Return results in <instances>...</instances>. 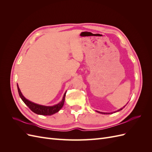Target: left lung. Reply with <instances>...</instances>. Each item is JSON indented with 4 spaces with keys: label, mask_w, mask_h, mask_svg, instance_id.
Instances as JSON below:
<instances>
[{
    "label": "left lung",
    "mask_w": 152,
    "mask_h": 152,
    "mask_svg": "<svg viewBox=\"0 0 152 152\" xmlns=\"http://www.w3.org/2000/svg\"><path fill=\"white\" fill-rule=\"evenodd\" d=\"M124 107H123V108H124ZM123 108H121L120 110H118V111H117V112H118V111H120V110H122L123 109ZM96 112H98V113H102V114H110V113H104V112H98V111H96ZM117 112H115V113Z\"/></svg>",
    "instance_id": "left-lung-1"
}]
</instances>
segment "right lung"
Listing matches in <instances>:
<instances>
[{
  "mask_svg": "<svg viewBox=\"0 0 152 152\" xmlns=\"http://www.w3.org/2000/svg\"><path fill=\"white\" fill-rule=\"evenodd\" d=\"M17 87L18 93H19V95L21 99L23 100V102L25 103V104L31 110L32 112L38 115H51L59 112V110L63 107L64 102H65L66 93L64 94L61 102L56 105L52 106V107H48V106H43L36 104L26 99L23 96V95L22 94L19 87H18V85H17Z\"/></svg>",
  "mask_w": 152,
  "mask_h": 152,
  "instance_id": "obj_1",
  "label": "right lung"
}]
</instances>
